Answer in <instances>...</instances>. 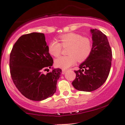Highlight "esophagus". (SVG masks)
I'll return each mask as SVG.
<instances>
[{
    "label": "esophagus",
    "instance_id": "1",
    "mask_svg": "<svg viewBox=\"0 0 125 125\" xmlns=\"http://www.w3.org/2000/svg\"><path fill=\"white\" fill-rule=\"evenodd\" d=\"M67 71V70L66 69H62V73L63 74H64L66 73V72Z\"/></svg>",
    "mask_w": 125,
    "mask_h": 125
}]
</instances>
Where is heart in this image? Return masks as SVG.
Here are the masks:
<instances>
[{
	"instance_id": "1",
	"label": "heart",
	"mask_w": 125,
	"mask_h": 125,
	"mask_svg": "<svg viewBox=\"0 0 125 125\" xmlns=\"http://www.w3.org/2000/svg\"><path fill=\"white\" fill-rule=\"evenodd\" d=\"M60 43L51 41L48 44V52L52 56L61 55L63 48H66L68 55L63 56L55 60L54 63L58 67L67 69L78 61L80 62L86 60L91 53L92 46L91 40L76 33H68L59 36Z\"/></svg>"
}]
</instances>
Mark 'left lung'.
Instances as JSON below:
<instances>
[{
    "mask_svg": "<svg viewBox=\"0 0 125 125\" xmlns=\"http://www.w3.org/2000/svg\"><path fill=\"white\" fill-rule=\"evenodd\" d=\"M92 49L88 58L74 71L76 77L72 85L81 91L92 92L100 87L106 81L111 67L112 53L107 38L96 29H91Z\"/></svg>",
    "mask_w": 125,
    "mask_h": 125,
    "instance_id": "left-lung-1",
    "label": "left lung"
}]
</instances>
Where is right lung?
Segmentation results:
<instances>
[{
    "instance_id": "add662e5",
    "label": "right lung",
    "mask_w": 125,
    "mask_h": 125,
    "mask_svg": "<svg viewBox=\"0 0 125 125\" xmlns=\"http://www.w3.org/2000/svg\"><path fill=\"white\" fill-rule=\"evenodd\" d=\"M53 63L42 33L21 36L10 54V72L14 84L24 96L35 101L46 99L56 92L62 70L49 72ZM46 70L49 73L44 74Z\"/></svg>"
}]
</instances>
